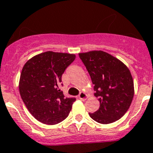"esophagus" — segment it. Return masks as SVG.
<instances>
[{
  "mask_svg": "<svg viewBox=\"0 0 153 153\" xmlns=\"http://www.w3.org/2000/svg\"><path fill=\"white\" fill-rule=\"evenodd\" d=\"M87 97H88V96H87L86 93L84 92H81L79 96V98L80 99V100H85L87 99Z\"/></svg>",
  "mask_w": 153,
  "mask_h": 153,
  "instance_id": "1",
  "label": "esophagus"
}]
</instances>
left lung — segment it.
Masks as SVG:
<instances>
[{
    "label": "left lung",
    "instance_id": "1",
    "mask_svg": "<svg viewBox=\"0 0 153 153\" xmlns=\"http://www.w3.org/2000/svg\"><path fill=\"white\" fill-rule=\"evenodd\" d=\"M94 85L100 108L92 119L102 124L115 122L128 111L134 97V82L128 67L119 59L102 51L79 53Z\"/></svg>",
    "mask_w": 153,
    "mask_h": 153
}]
</instances>
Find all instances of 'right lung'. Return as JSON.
<instances>
[{
  "instance_id": "add662e5",
  "label": "right lung",
  "mask_w": 153,
  "mask_h": 153,
  "mask_svg": "<svg viewBox=\"0 0 153 153\" xmlns=\"http://www.w3.org/2000/svg\"><path fill=\"white\" fill-rule=\"evenodd\" d=\"M75 54L47 51L25 63L19 79V92L30 114L45 124L53 125L68 116L74 98H65L59 89L61 76Z\"/></svg>"
}]
</instances>
